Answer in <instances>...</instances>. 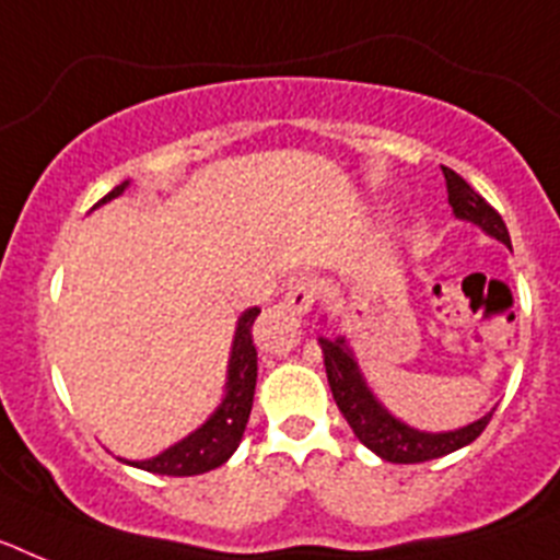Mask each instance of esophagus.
Returning <instances> with one entry per match:
<instances>
[{
	"mask_svg": "<svg viewBox=\"0 0 560 560\" xmlns=\"http://www.w3.org/2000/svg\"><path fill=\"white\" fill-rule=\"evenodd\" d=\"M316 294H319V285H316L314 277H296V280H291L289 291H285V305H289V311L303 316L314 308Z\"/></svg>",
	"mask_w": 560,
	"mask_h": 560,
	"instance_id": "1",
	"label": "esophagus"
}]
</instances>
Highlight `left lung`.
<instances>
[{"label":"left lung","instance_id":"8db88e82","mask_svg":"<svg viewBox=\"0 0 560 560\" xmlns=\"http://www.w3.org/2000/svg\"><path fill=\"white\" fill-rule=\"evenodd\" d=\"M443 176H446L448 205H452L454 215L463 221H471V224H477L479 230L502 241L511 249V235H508L502 215L452 167H443ZM319 345H323L325 373H328L336 407L345 415L355 438L387 463H427V459L446 457V454L474 443L485 432L488 420H491L493 412H488L485 418L474 420L463 429H454V432H418V429L400 423L398 418H393L387 409L381 407L378 398L370 393L368 381L361 375L359 361L353 359V350L348 348V341L341 336H336V339L319 336Z\"/></svg>","mask_w":560,"mask_h":560}]
</instances>
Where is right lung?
<instances>
[{
    "label": "right lung",
    "mask_w": 560,
    "mask_h": 560,
    "mask_svg": "<svg viewBox=\"0 0 560 560\" xmlns=\"http://www.w3.org/2000/svg\"><path fill=\"white\" fill-rule=\"evenodd\" d=\"M128 182L114 187L108 196H103L97 205L117 199ZM260 308H249L241 314L235 328V341H232L230 370H226V395L221 400V407L207 418L192 434L179 440L176 446L165 448L162 454L151 459H140V463H122L137 465L142 471L165 474V477H196V474L212 471L224 465L237 448L241 438H244L246 420L252 412V398H255V381H257V350L252 341V325H255Z\"/></svg>",
    "instance_id": "obj_1"
}]
</instances>
